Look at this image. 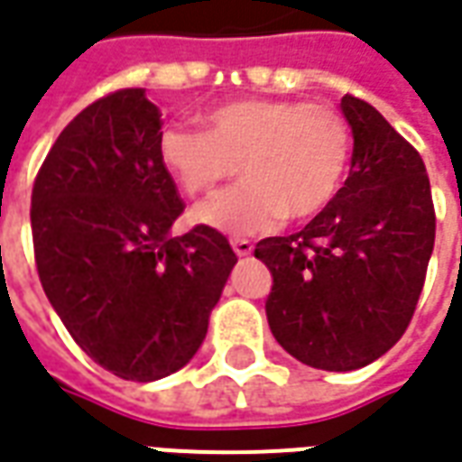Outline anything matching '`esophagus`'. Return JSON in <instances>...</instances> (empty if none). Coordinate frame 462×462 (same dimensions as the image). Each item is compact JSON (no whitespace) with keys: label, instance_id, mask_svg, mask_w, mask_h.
<instances>
[{"label":"esophagus","instance_id":"1","mask_svg":"<svg viewBox=\"0 0 462 462\" xmlns=\"http://www.w3.org/2000/svg\"><path fill=\"white\" fill-rule=\"evenodd\" d=\"M232 250L237 257H247V254H253V242L250 240H232Z\"/></svg>","mask_w":462,"mask_h":462}]
</instances>
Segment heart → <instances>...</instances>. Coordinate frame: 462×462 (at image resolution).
<instances>
[{"mask_svg":"<svg viewBox=\"0 0 462 462\" xmlns=\"http://www.w3.org/2000/svg\"><path fill=\"white\" fill-rule=\"evenodd\" d=\"M208 132L170 125L157 154L177 185L199 198L242 164L245 185L192 209V222L245 237L277 230L287 217L308 220L330 205L350 167L353 137L345 117L325 102L245 97L205 115Z\"/></svg>","mask_w":462,"mask_h":462,"instance_id":"b5f03b06","label":"heart"}]
</instances>
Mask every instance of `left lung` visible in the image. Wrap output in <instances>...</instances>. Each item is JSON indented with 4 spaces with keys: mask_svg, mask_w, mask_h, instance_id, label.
Listing matches in <instances>:
<instances>
[{
    "mask_svg": "<svg viewBox=\"0 0 462 462\" xmlns=\"http://www.w3.org/2000/svg\"><path fill=\"white\" fill-rule=\"evenodd\" d=\"M353 162L328 208L290 237L254 247L273 275L264 312L300 363L330 373L370 365L402 337L435 242L420 154L373 105L345 95Z\"/></svg>",
    "mask_w": 462,
    "mask_h": 462,
    "instance_id": "obj_1",
    "label": "left lung"
}]
</instances>
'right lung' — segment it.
Segmentation results:
<instances>
[{"label":"right lung","instance_id":"right-lung-1","mask_svg":"<svg viewBox=\"0 0 462 462\" xmlns=\"http://www.w3.org/2000/svg\"><path fill=\"white\" fill-rule=\"evenodd\" d=\"M144 89L97 99L51 144L32 189L44 295L97 365L152 383L185 367L237 257L217 230L172 237L182 215Z\"/></svg>","mask_w":462,"mask_h":462}]
</instances>
